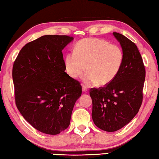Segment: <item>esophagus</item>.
Here are the masks:
<instances>
[{"mask_svg": "<svg viewBox=\"0 0 159 159\" xmlns=\"http://www.w3.org/2000/svg\"><path fill=\"white\" fill-rule=\"evenodd\" d=\"M88 91V89L87 87H85V86H83L82 87V91H84V92H87Z\"/></svg>", "mask_w": 159, "mask_h": 159, "instance_id": "esophagus-1", "label": "esophagus"}]
</instances>
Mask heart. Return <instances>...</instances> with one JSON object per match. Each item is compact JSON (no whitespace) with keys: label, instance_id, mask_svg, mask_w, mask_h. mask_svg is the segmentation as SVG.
<instances>
[{"label":"heart","instance_id":"obj_1","mask_svg":"<svg viewBox=\"0 0 159 159\" xmlns=\"http://www.w3.org/2000/svg\"><path fill=\"white\" fill-rule=\"evenodd\" d=\"M124 53L116 44L103 39L85 38L75 47V52L65 58L67 73L73 79L87 74L84 82L87 85L107 84L115 79L123 65Z\"/></svg>","mask_w":159,"mask_h":159}]
</instances>
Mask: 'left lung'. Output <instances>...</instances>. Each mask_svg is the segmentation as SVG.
<instances>
[{
  "instance_id": "left-lung-1",
  "label": "left lung",
  "mask_w": 159,
  "mask_h": 159,
  "mask_svg": "<svg viewBox=\"0 0 159 159\" xmlns=\"http://www.w3.org/2000/svg\"><path fill=\"white\" fill-rule=\"evenodd\" d=\"M121 44L124 59L120 71L103 87L91 89L93 121L97 127L115 132L137 115L143 102L145 68L137 46L126 36L114 32Z\"/></svg>"
}]
</instances>
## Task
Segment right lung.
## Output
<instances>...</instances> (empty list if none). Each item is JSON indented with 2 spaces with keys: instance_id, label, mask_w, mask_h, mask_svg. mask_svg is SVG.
<instances>
[{
  "instance_id": "1",
  "label": "right lung",
  "mask_w": 159,
  "mask_h": 159,
  "mask_svg": "<svg viewBox=\"0 0 159 159\" xmlns=\"http://www.w3.org/2000/svg\"><path fill=\"white\" fill-rule=\"evenodd\" d=\"M47 35L23 47L12 68L15 102L24 118L39 131L57 135L70 123L80 82L65 72L62 50L73 40Z\"/></svg>"
}]
</instances>
